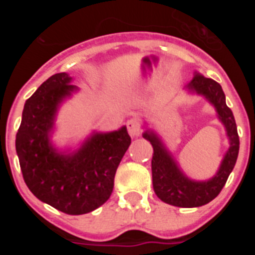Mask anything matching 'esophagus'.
<instances>
[{"label":"esophagus","instance_id":"34e87169","mask_svg":"<svg viewBox=\"0 0 255 255\" xmlns=\"http://www.w3.org/2000/svg\"><path fill=\"white\" fill-rule=\"evenodd\" d=\"M126 128H128V131H129V134L131 136H138L141 131L140 124H139V121L136 119H130V120H128Z\"/></svg>","mask_w":255,"mask_h":255}]
</instances>
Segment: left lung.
<instances>
[{
    "label": "left lung",
    "mask_w": 255,
    "mask_h": 255,
    "mask_svg": "<svg viewBox=\"0 0 255 255\" xmlns=\"http://www.w3.org/2000/svg\"><path fill=\"white\" fill-rule=\"evenodd\" d=\"M188 89L206 97L215 106L218 119L226 128L230 148L215 176L207 181L190 180L182 173L176 161L172 158L171 153L164 148L161 139L154 132L147 130L143 136L150 141L153 147L152 179L153 189L157 197L171 206L194 208L209 203L220 194L229 179V175L234 170L240 141L233 111L227 107L226 97L221 85L213 79L195 73L193 80L188 84Z\"/></svg>",
    "instance_id": "left-lung-1"
}]
</instances>
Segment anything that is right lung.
Returning <instances> with one entry per match:
<instances>
[{"mask_svg": "<svg viewBox=\"0 0 255 255\" xmlns=\"http://www.w3.org/2000/svg\"><path fill=\"white\" fill-rule=\"evenodd\" d=\"M66 73L48 78L25 102L16 134L22 177L39 200L67 215H84L106 203L117 167L131 143L126 128L94 132L76 152L58 153L49 141L58 106L76 87Z\"/></svg>", "mask_w": 255, "mask_h": 255, "instance_id": "right-lung-1", "label": "right lung"}]
</instances>
